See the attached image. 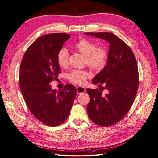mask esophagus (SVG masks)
Masks as SVG:
<instances>
[{
	"mask_svg": "<svg viewBox=\"0 0 158 158\" xmlns=\"http://www.w3.org/2000/svg\"><path fill=\"white\" fill-rule=\"evenodd\" d=\"M76 90H77V94H80L85 92V88L83 86H78L76 88Z\"/></svg>",
	"mask_w": 158,
	"mask_h": 158,
	"instance_id": "34e87169",
	"label": "esophagus"
}]
</instances>
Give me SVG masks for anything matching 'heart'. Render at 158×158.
<instances>
[{"mask_svg":"<svg viewBox=\"0 0 158 158\" xmlns=\"http://www.w3.org/2000/svg\"><path fill=\"white\" fill-rule=\"evenodd\" d=\"M75 50L85 56V63L93 70L102 69L106 64L107 52L102 46L95 47L94 42L87 39H82L74 44ZM56 61L62 68H65L69 64V52L65 48L60 49L56 55ZM89 76L85 70H74L69 75V79L76 84H84Z\"/></svg>","mask_w":158,"mask_h":158,"instance_id":"1","label":"heart"}]
</instances>
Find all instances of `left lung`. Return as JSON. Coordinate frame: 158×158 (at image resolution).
I'll return each mask as SVG.
<instances>
[{"label": "left lung", "instance_id": "8db88e82", "mask_svg": "<svg viewBox=\"0 0 158 158\" xmlns=\"http://www.w3.org/2000/svg\"><path fill=\"white\" fill-rule=\"evenodd\" d=\"M85 34L101 38L110 44L107 64L92 80L99 89L109 92L103 95L98 89L90 88L86 92L90 98L87 106L89 118L99 126H111L126 115L135 99L139 85L136 60L129 46L112 33Z\"/></svg>", "mask_w": 158, "mask_h": 158}]
</instances>
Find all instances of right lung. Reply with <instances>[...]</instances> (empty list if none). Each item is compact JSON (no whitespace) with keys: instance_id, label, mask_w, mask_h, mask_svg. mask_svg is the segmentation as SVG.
Returning a JSON list of instances; mask_svg holds the SVG:
<instances>
[{"instance_id":"add662e5","label":"right lung","mask_w":158,"mask_h":158,"mask_svg":"<svg viewBox=\"0 0 158 158\" xmlns=\"http://www.w3.org/2000/svg\"><path fill=\"white\" fill-rule=\"evenodd\" d=\"M70 37L67 33H49L37 39L23 55L19 85L30 112L49 127L60 125L68 118L76 95L73 85L57 92L51 82L60 73L56 55Z\"/></svg>"}]
</instances>
